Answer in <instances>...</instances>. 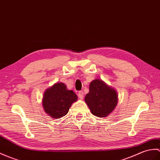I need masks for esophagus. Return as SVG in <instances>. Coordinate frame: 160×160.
Here are the masks:
<instances>
[{
	"label": "esophagus",
	"instance_id": "1",
	"mask_svg": "<svg viewBox=\"0 0 160 160\" xmlns=\"http://www.w3.org/2000/svg\"><path fill=\"white\" fill-rule=\"evenodd\" d=\"M78 97H79V98L80 99H82L83 98H84V92L83 91H79L78 92Z\"/></svg>",
	"mask_w": 160,
	"mask_h": 160
}]
</instances>
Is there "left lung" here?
<instances>
[{
	"label": "left lung",
	"mask_w": 160,
	"mask_h": 160,
	"mask_svg": "<svg viewBox=\"0 0 160 160\" xmlns=\"http://www.w3.org/2000/svg\"><path fill=\"white\" fill-rule=\"evenodd\" d=\"M84 101L92 114L100 118L106 117L113 112L117 105V92L101 79H95L91 82Z\"/></svg>",
	"instance_id": "1"
}]
</instances>
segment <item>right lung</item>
<instances>
[{"instance_id": "add662e5", "label": "right lung", "mask_w": 160, "mask_h": 160, "mask_svg": "<svg viewBox=\"0 0 160 160\" xmlns=\"http://www.w3.org/2000/svg\"><path fill=\"white\" fill-rule=\"evenodd\" d=\"M77 99L76 94L68 90L64 83L57 82L44 92L42 106L47 114L58 119L68 113L70 107Z\"/></svg>"}]
</instances>
